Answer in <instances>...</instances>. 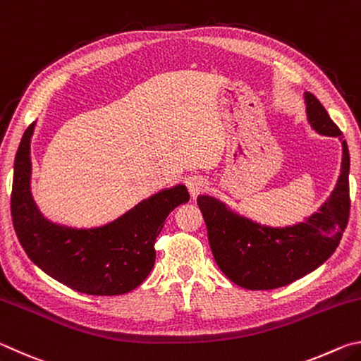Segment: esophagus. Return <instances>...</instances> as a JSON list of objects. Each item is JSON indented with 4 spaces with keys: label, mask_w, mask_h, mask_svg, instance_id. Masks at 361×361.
I'll return each mask as SVG.
<instances>
[{
    "label": "esophagus",
    "mask_w": 361,
    "mask_h": 361,
    "mask_svg": "<svg viewBox=\"0 0 361 361\" xmlns=\"http://www.w3.org/2000/svg\"><path fill=\"white\" fill-rule=\"evenodd\" d=\"M207 188H209V180L204 178V176L195 175V176H191V178L188 180V189L192 195H197L200 192H204Z\"/></svg>",
    "instance_id": "34e87169"
}]
</instances>
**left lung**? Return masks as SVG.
<instances>
[{"label": "left lung", "instance_id": "1", "mask_svg": "<svg viewBox=\"0 0 361 361\" xmlns=\"http://www.w3.org/2000/svg\"><path fill=\"white\" fill-rule=\"evenodd\" d=\"M309 122L322 135L342 132L315 95L305 94ZM350 156L342 140L338 185L320 212L291 228H267L229 212L210 195H199L210 248L218 267L247 290H274L290 285L322 266L334 253L349 223Z\"/></svg>", "mask_w": 361, "mask_h": 361}]
</instances>
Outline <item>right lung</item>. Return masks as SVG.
<instances>
[{"mask_svg": "<svg viewBox=\"0 0 361 361\" xmlns=\"http://www.w3.org/2000/svg\"><path fill=\"white\" fill-rule=\"evenodd\" d=\"M22 137L14 162L11 215L22 248L41 271L94 296L129 293L149 276L156 261L154 242L169 213L189 200L183 185L164 189L133 207L126 215L95 229L57 226L41 215L30 194V138Z\"/></svg>", "mask_w": 361, "mask_h": 361, "instance_id": "1", "label": "right lung"}]
</instances>
